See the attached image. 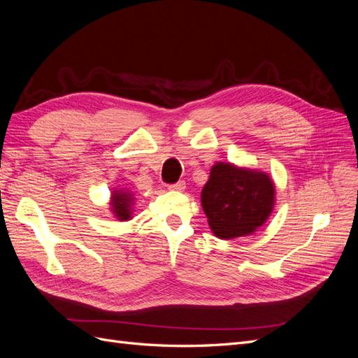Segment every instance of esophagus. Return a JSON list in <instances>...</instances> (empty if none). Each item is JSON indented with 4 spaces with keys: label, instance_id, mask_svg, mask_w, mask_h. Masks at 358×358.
<instances>
[{
    "label": "esophagus",
    "instance_id": "obj_1",
    "mask_svg": "<svg viewBox=\"0 0 358 358\" xmlns=\"http://www.w3.org/2000/svg\"><path fill=\"white\" fill-rule=\"evenodd\" d=\"M185 188H187L185 182H178V183H173V185H169L170 191H183Z\"/></svg>",
    "mask_w": 358,
    "mask_h": 358
}]
</instances>
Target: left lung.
Listing matches in <instances>:
<instances>
[{
    "label": "left lung",
    "mask_w": 358,
    "mask_h": 358,
    "mask_svg": "<svg viewBox=\"0 0 358 358\" xmlns=\"http://www.w3.org/2000/svg\"><path fill=\"white\" fill-rule=\"evenodd\" d=\"M275 183L262 170L216 162L201 191V206L213 234L236 239L252 234L275 208Z\"/></svg>",
    "instance_id": "obj_1"
}]
</instances>
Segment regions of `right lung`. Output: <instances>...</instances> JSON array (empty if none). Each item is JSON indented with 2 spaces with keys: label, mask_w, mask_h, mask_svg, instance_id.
Instances as JSON below:
<instances>
[{
  "label": "right lung",
  "mask_w": 358,
  "mask_h": 358,
  "mask_svg": "<svg viewBox=\"0 0 358 358\" xmlns=\"http://www.w3.org/2000/svg\"><path fill=\"white\" fill-rule=\"evenodd\" d=\"M134 194L125 188L112 191L110 212L117 221H128L133 218Z\"/></svg>",
  "instance_id": "right-lung-1"
}]
</instances>
